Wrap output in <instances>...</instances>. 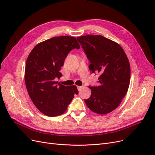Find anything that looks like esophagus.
<instances>
[{"label": "esophagus", "mask_w": 155, "mask_h": 155, "mask_svg": "<svg viewBox=\"0 0 155 155\" xmlns=\"http://www.w3.org/2000/svg\"><path fill=\"white\" fill-rule=\"evenodd\" d=\"M83 88V86H78V91H80Z\"/></svg>", "instance_id": "esophagus-1"}]
</instances>
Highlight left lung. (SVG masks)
Masks as SVG:
<instances>
[{
  "label": "left lung",
  "instance_id": "1",
  "mask_svg": "<svg viewBox=\"0 0 155 155\" xmlns=\"http://www.w3.org/2000/svg\"><path fill=\"white\" fill-rule=\"evenodd\" d=\"M91 64L89 70L100 74V85L89 87L91 95L85 102L89 109L106 114L118 107L127 92L130 67L123 48L116 42L100 35L77 37Z\"/></svg>",
  "mask_w": 155,
  "mask_h": 155
}]
</instances>
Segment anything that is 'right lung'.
<instances>
[{
    "instance_id": "add662e5",
    "label": "right lung",
    "mask_w": 155,
    "mask_h": 155,
    "mask_svg": "<svg viewBox=\"0 0 155 155\" xmlns=\"http://www.w3.org/2000/svg\"><path fill=\"white\" fill-rule=\"evenodd\" d=\"M79 48L74 37H54L37 44L28 57L25 72L27 91L33 104L45 115H61L75 94H78L76 85L64 86L55 80L61 76L60 70L70 50Z\"/></svg>"
}]
</instances>
